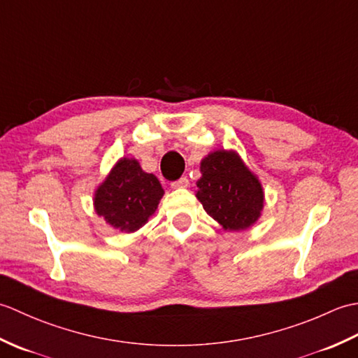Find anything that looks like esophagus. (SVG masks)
<instances>
[{"label":"esophagus","mask_w":358,"mask_h":358,"mask_svg":"<svg viewBox=\"0 0 358 358\" xmlns=\"http://www.w3.org/2000/svg\"><path fill=\"white\" fill-rule=\"evenodd\" d=\"M171 186H172L173 189H183V187H187V186H189V180H187V177H181V178H178L177 181H172Z\"/></svg>","instance_id":"esophagus-1"}]
</instances>
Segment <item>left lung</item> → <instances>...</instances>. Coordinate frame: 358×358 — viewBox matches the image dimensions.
I'll return each instance as SVG.
<instances>
[{
	"label": "left lung",
	"instance_id": "left-lung-1",
	"mask_svg": "<svg viewBox=\"0 0 358 358\" xmlns=\"http://www.w3.org/2000/svg\"><path fill=\"white\" fill-rule=\"evenodd\" d=\"M196 199L224 229L245 231L263 209L260 181L235 152L217 150L201 162Z\"/></svg>",
	"mask_w": 358,
	"mask_h": 358
}]
</instances>
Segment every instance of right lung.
Returning a JSON list of instances; mask_svg holds the SVG:
<instances>
[{
  "instance_id": "add662e5",
  "label": "right lung",
  "mask_w": 358,
  "mask_h": 358,
  "mask_svg": "<svg viewBox=\"0 0 358 358\" xmlns=\"http://www.w3.org/2000/svg\"><path fill=\"white\" fill-rule=\"evenodd\" d=\"M164 191L154 173L143 172L136 159L121 158L96 189L95 210L121 232H135L154 214Z\"/></svg>"
}]
</instances>
